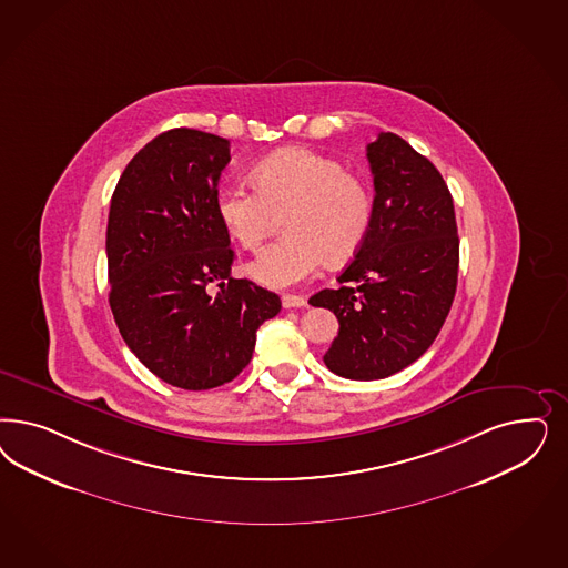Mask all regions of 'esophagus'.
<instances>
[{"label": "esophagus", "mask_w": 568, "mask_h": 568, "mask_svg": "<svg viewBox=\"0 0 568 568\" xmlns=\"http://www.w3.org/2000/svg\"><path fill=\"white\" fill-rule=\"evenodd\" d=\"M282 307L284 310H301L307 307V298L301 294H284L282 296Z\"/></svg>", "instance_id": "obj_1"}]
</instances>
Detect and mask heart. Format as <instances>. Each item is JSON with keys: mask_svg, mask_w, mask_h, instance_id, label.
Instances as JSON below:
<instances>
[{"mask_svg": "<svg viewBox=\"0 0 568 568\" xmlns=\"http://www.w3.org/2000/svg\"><path fill=\"white\" fill-rule=\"evenodd\" d=\"M253 187L232 183L215 196L230 239L258 253L284 215L286 234L248 267L256 282L286 288L312 277L326 261L343 263L366 242L374 199L364 178L322 152L280 150L251 171Z\"/></svg>", "mask_w": 568, "mask_h": 568, "instance_id": "obj_1", "label": "heart"}]
</instances>
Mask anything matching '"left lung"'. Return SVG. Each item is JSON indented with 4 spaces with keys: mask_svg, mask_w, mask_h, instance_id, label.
I'll use <instances>...</instances> for the list:
<instances>
[{
    "mask_svg": "<svg viewBox=\"0 0 568 568\" xmlns=\"http://www.w3.org/2000/svg\"><path fill=\"white\" fill-rule=\"evenodd\" d=\"M374 220L338 288L310 298L341 328L324 355L334 374L381 381L414 364L437 338L458 284L459 239L449 187L395 133L367 144Z\"/></svg>",
    "mask_w": 568,
    "mask_h": 568,
    "instance_id": "left-lung-1",
    "label": "left lung"
}]
</instances>
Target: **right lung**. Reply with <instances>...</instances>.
Masks as SVG:
<instances>
[{
    "label": "right lung",
    "mask_w": 568,
    "mask_h": 568,
    "mask_svg": "<svg viewBox=\"0 0 568 568\" xmlns=\"http://www.w3.org/2000/svg\"><path fill=\"white\" fill-rule=\"evenodd\" d=\"M230 142L169 129L125 166L106 227L110 310L123 341L169 385L206 390L248 366L256 329L280 296L234 280L230 234L215 213ZM209 285L221 293L207 294Z\"/></svg>",
    "instance_id": "1"
}]
</instances>
